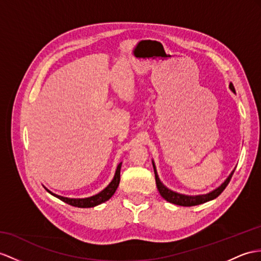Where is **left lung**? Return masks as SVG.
Returning <instances> with one entry per match:
<instances>
[{
	"mask_svg": "<svg viewBox=\"0 0 261 261\" xmlns=\"http://www.w3.org/2000/svg\"><path fill=\"white\" fill-rule=\"evenodd\" d=\"M230 90L232 92H234V87L233 85L230 83ZM152 167H154V171H155V179H156V185H157V189L160 194L162 195L163 198L165 200H167L171 204H175V205H178V206H184V207H190V206H196V205H200V204H204V202H207L209 200H213L215 199L216 197H218L222 192H224V189L227 187L228 184H229L231 177H232V173L229 175V177L225 180V182H222V185L219 186L217 189L213 190L212 193L206 194V195H199V196H186V195H181V194H177L173 190L168 189L167 187H165L163 185V182L158 178V175H157V171L155 168V164L152 163Z\"/></svg>",
	"mask_w": 261,
	"mask_h": 261,
	"instance_id": "obj_1",
	"label": "left lung"
}]
</instances>
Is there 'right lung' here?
<instances>
[{
	"label": "right lung",
	"instance_id": "1",
	"mask_svg": "<svg viewBox=\"0 0 261 261\" xmlns=\"http://www.w3.org/2000/svg\"><path fill=\"white\" fill-rule=\"evenodd\" d=\"M120 167H122V163L118 164L117 169H116V173L115 176H114L113 180L111 181V184L109 186H107L104 190H101L100 193H98L97 195L92 196V197H88V198H82V199H74V198H67V197H62L59 196L56 194L50 193L48 189H46L48 193L52 194L53 196L57 197V198L61 199L62 201L66 202V204L74 206V207H79V208H90V207H94V206H97L101 202H104L106 200H109L111 197L114 195V193L116 192V189L119 185V180H120Z\"/></svg>",
	"mask_w": 261,
	"mask_h": 261
}]
</instances>
